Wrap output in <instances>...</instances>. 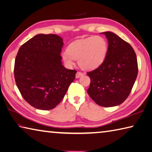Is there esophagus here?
Segmentation results:
<instances>
[{"mask_svg":"<svg viewBox=\"0 0 152 152\" xmlns=\"http://www.w3.org/2000/svg\"><path fill=\"white\" fill-rule=\"evenodd\" d=\"M83 75H84V74H83L82 72H77V73L76 74V78H80V76H82Z\"/></svg>","mask_w":152,"mask_h":152,"instance_id":"1","label":"esophagus"}]
</instances>
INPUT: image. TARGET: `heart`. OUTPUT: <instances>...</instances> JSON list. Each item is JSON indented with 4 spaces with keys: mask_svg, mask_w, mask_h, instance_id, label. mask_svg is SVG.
Segmentation results:
<instances>
[{
    "mask_svg": "<svg viewBox=\"0 0 152 152\" xmlns=\"http://www.w3.org/2000/svg\"><path fill=\"white\" fill-rule=\"evenodd\" d=\"M108 51V43L105 38L99 35L74 41L62 53V58L67 64H72L78 59L79 66L83 69L96 68L105 61Z\"/></svg>",
    "mask_w": 152,
    "mask_h": 152,
    "instance_id": "heart-1",
    "label": "heart"
}]
</instances>
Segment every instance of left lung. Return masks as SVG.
Listing matches in <instances>:
<instances>
[{"label": "left lung", "mask_w": 152, "mask_h": 152, "mask_svg": "<svg viewBox=\"0 0 152 152\" xmlns=\"http://www.w3.org/2000/svg\"><path fill=\"white\" fill-rule=\"evenodd\" d=\"M108 51L100 66L87 72L91 82L88 94L97 105L105 107L120 105L131 92L138 75V62L131 45L114 33L103 32Z\"/></svg>", "instance_id": "left-lung-1"}]
</instances>
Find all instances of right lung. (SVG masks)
Segmentation results:
<instances>
[{
  "label": "right lung",
  "instance_id": "add662e5",
  "mask_svg": "<svg viewBox=\"0 0 152 152\" xmlns=\"http://www.w3.org/2000/svg\"><path fill=\"white\" fill-rule=\"evenodd\" d=\"M62 39L38 34L23 44L14 64V78L21 95L41 110L54 109L63 99L77 71L62 64Z\"/></svg>",
  "mask_w": 152,
  "mask_h": 152
}]
</instances>
